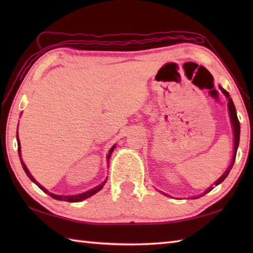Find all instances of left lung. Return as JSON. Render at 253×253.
<instances>
[{
    "instance_id": "1",
    "label": "left lung",
    "mask_w": 253,
    "mask_h": 253,
    "mask_svg": "<svg viewBox=\"0 0 253 253\" xmlns=\"http://www.w3.org/2000/svg\"><path fill=\"white\" fill-rule=\"evenodd\" d=\"M218 88H219V90L222 91L223 92V94L226 96V99H227V101H228V103H227V106H228V113H229V118H230V123H232V127H233V133H234V153H233V158H232V161H230V164H229V166H228V169L224 171V174L219 177V178L214 182V185L215 186H217V185H219L221 184L222 181H224V179L226 178L227 177V175L229 174V171H230V169H232V168H233V165H234V163H235V160H236V154H237V149H238V146H239V138H240V124H239V121H238V117H237V113H236V109H235V105H234V102H233V100H232V98H230L229 96V93L227 92L226 90H225L223 87H221V85H218ZM213 189V187L211 186V187H209L208 189L204 191L203 193H201L200 196H198V197H192V199H197V198H200V197H202V196H204L206 195V193H208L209 191H211ZM161 193H163L164 196H166V197H170V196H169L168 193H164L163 191H160Z\"/></svg>"
}]
</instances>
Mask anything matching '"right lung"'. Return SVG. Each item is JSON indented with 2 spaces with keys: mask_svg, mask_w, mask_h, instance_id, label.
Wrapping results in <instances>:
<instances>
[{
  "mask_svg": "<svg viewBox=\"0 0 253 253\" xmlns=\"http://www.w3.org/2000/svg\"><path fill=\"white\" fill-rule=\"evenodd\" d=\"M16 137H17V144H18V155H19V159H20V163H21V165H23V169H24V170H25V173L27 174V176L29 177V179L31 180V181H34L35 184L40 188V189L43 191V192H45V193H47V195H49L50 197H52L53 199H55V200H60V201H67V202H80V201H83V200H84V199H88V198H90L91 196H93V195H95L96 192L98 191H100L102 188H103V186L105 185V182H106V179H107V177L106 178L101 182L100 185H98V186H95L94 188H92V189H90V190H88V191H85V192H83V193H79V195H73V196H64V195H55V193H52V192H50V191H47L45 188L43 187V186H41L39 182H38L35 178H34V176H32L31 174H30V171L28 170V169H27V166L25 165V163H24V161H23V159H21V148H20V141H19V137H18V126H17V133H16ZM115 147H116V144H114V146H113L111 149H110V151H109V153H107V155H106V162H107V165H109V160H110V158H111V154L113 153V151H114V149H115Z\"/></svg>",
  "mask_w": 253,
  "mask_h": 253,
  "instance_id": "right-lung-1",
  "label": "right lung"
}]
</instances>
